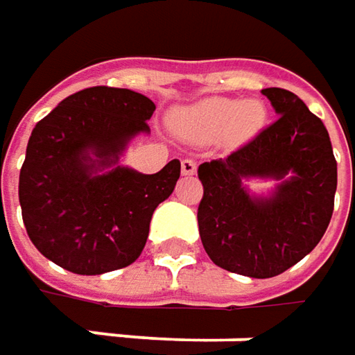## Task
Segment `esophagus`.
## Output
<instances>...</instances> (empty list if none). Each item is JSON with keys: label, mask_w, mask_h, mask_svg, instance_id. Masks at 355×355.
I'll list each match as a JSON object with an SVG mask.
<instances>
[{"label": "esophagus", "mask_w": 355, "mask_h": 355, "mask_svg": "<svg viewBox=\"0 0 355 355\" xmlns=\"http://www.w3.org/2000/svg\"><path fill=\"white\" fill-rule=\"evenodd\" d=\"M196 170H198V164H196L193 159H184V162H182V173H184V175H193Z\"/></svg>", "instance_id": "esophagus-1"}]
</instances>
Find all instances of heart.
<instances>
[{
	"label": "heart",
	"mask_w": 355,
	"mask_h": 355,
	"mask_svg": "<svg viewBox=\"0 0 355 355\" xmlns=\"http://www.w3.org/2000/svg\"><path fill=\"white\" fill-rule=\"evenodd\" d=\"M265 124V108L254 101L239 103L213 96L175 116V128L191 142H213L225 134L231 142L251 140Z\"/></svg>",
	"instance_id": "b5f03b06"
}]
</instances>
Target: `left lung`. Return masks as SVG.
Segmentation results:
<instances>
[{
	"label": "left lung",
	"mask_w": 355,
	"mask_h": 355,
	"mask_svg": "<svg viewBox=\"0 0 355 355\" xmlns=\"http://www.w3.org/2000/svg\"><path fill=\"white\" fill-rule=\"evenodd\" d=\"M280 116L227 157L203 162L198 175L199 237L213 263L229 272L270 279L312 251L334 211L338 164L328 130L294 92L265 89ZM268 200H254L245 177L282 179Z\"/></svg>",
	"instance_id": "obj_1"
}]
</instances>
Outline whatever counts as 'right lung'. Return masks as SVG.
I'll use <instances>...</instances> for the list:
<instances>
[{"mask_svg": "<svg viewBox=\"0 0 355 355\" xmlns=\"http://www.w3.org/2000/svg\"><path fill=\"white\" fill-rule=\"evenodd\" d=\"M154 110L140 92L90 87L35 124L19 203L27 235L49 261L75 275H103L140 257L152 213L180 180V159L152 175L120 166L96 170L116 164L132 136L150 132Z\"/></svg>", "mask_w": 355, "mask_h": 355, "instance_id": "add662e5", "label": "right lung"}]
</instances>
